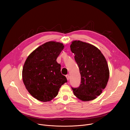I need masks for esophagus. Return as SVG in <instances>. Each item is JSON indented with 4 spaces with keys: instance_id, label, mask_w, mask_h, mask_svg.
Instances as JSON below:
<instances>
[{
    "instance_id": "esophagus-1",
    "label": "esophagus",
    "mask_w": 130,
    "mask_h": 130,
    "mask_svg": "<svg viewBox=\"0 0 130 130\" xmlns=\"http://www.w3.org/2000/svg\"><path fill=\"white\" fill-rule=\"evenodd\" d=\"M66 78H67V80L68 81L69 79V75H66Z\"/></svg>"
}]
</instances>
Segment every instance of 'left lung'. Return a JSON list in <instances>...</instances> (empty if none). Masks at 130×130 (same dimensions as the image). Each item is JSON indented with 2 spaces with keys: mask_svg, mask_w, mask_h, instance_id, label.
I'll list each match as a JSON object with an SVG mask.
<instances>
[{
  "mask_svg": "<svg viewBox=\"0 0 130 130\" xmlns=\"http://www.w3.org/2000/svg\"><path fill=\"white\" fill-rule=\"evenodd\" d=\"M81 76L80 85L72 88L76 97L83 101L96 99L106 86L109 76L107 61L101 51L95 46L73 41L70 46Z\"/></svg>",
  "mask_w": 130,
  "mask_h": 130,
  "instance_id": "8db88e82",
  "label": "left lung"
}]
</instances>
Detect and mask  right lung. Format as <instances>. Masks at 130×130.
Wrapping results in <instances>:
<instances>
[{"label":"right lung","instance_id":"right-lung-1","mask_svg":"<svg viewBox=\"0 0 130 130\" xmlns=\"http://www.w3.org/2000/svg\"><path fill=\"white\" fill-rule=\"evenodd\" d=\"M64 48L61 43L50 41L37 48L27 58L22 71L23 80L28 92L37 100L51 101L67 82L57 62Z\"/></svg>","mask_w":130,"mask_h":130}]
</instances>
